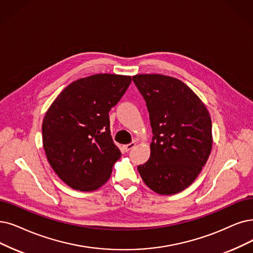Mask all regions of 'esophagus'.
Instances as JSON below:
<instances>
[{
  "label": "esophagus",
  "mask_w": 253,
  "mask_h": 253,
  "mask_svg": "<svg viewBox=\"0 0 253 253\" xmlns=\"http://www.w3.org/2000/svg\"><path fill=\"white\" fill-rule=\"evenodd\" d=\"M135 146H136V142H130L129 144L124 145V146H123V149H124L125 151H126V153H127V151H129L130 149H132V148H134Z\"/></svg>",
  "instance_id": "1"
}]
</instances>
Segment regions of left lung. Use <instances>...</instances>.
Returning a JSON list of instances; mask_svg holds the SVG:
<instances>
[{
	"label": "left lung",
	"mask_w": 253,
	"mask_h": 253,
	"mask_svg": "<svg viewBox=\"0 0 253 253\" xmlns=\"http://www.w3.org/2000/svg\"><path fill=\"white\" fill-rule=\"evenodd\" d=\"M153 128L150 157L138 171L161 195L188 188L206 165L213 145L211 120L201 99L181 81L164 75H136Z\"/></svg>",
	"instance_id": "obj_1"
}]
</instances>
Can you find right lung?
I'll return each mask as SVG.
<instances>
[{
	"label": "right lung",
	"mask_w": 253,
	"mask_h": 253,
	"mask_svg": "<svg viewBox=\"0 0 253 253\" xmlns=\"http://www.w3.org/2000/svg\"><path fill=\"white\" fill-rule=\"evenodd\" d=\"M132 82L128 76L98 74L69 84L50 105L42 123L49 165L75 190L102 187L121 157L110 132L109 111Z\"/></svg>",
	"instance_id": "add662e5"
}]
</instances>
